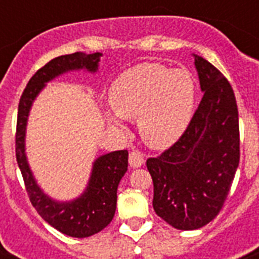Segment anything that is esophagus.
<instances>
[{"label":"esophagus","mask_w":259,"mask_h":259,"mask_svg":"<svg viewBox=\"0 0 259 259\" xmlns=\"http://www.w3.org/2000/svg\"><path fill=\"white\" fill-rule=\"evenodd\" d=\"M144 154L140 152V150H133V152H130L129 154V164L130 166H133V168H138V166H141L144 164Z\"/></svg>","instance_id":"34e87169"}]
</instances>
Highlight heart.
I'll use <instances>...</instances> for the list:
<instances>
[{"instance_id": "obj_1", "label": "heart", "mask_w": 259, "mask_h": 259, "mask_svg": "<svg viewBox=\"0 0 259 259\" xmlns=\"http://www.w3.org/2000/svg\"><path fill=\"white\" fill-rule=\"evenodd\" d=\"M196 86L184 68L170 70L158 63H141L117 78L110 102L123 118H137L142 140L154 149H165L188 129L195 110ZM122 127L121 118H110Z\"/></svg>"}]
</instances>
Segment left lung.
<instances>
[{
    "instance_id": "left-lung-1",
    "label": "left lung",
    "mask_w": 259,
    "mask_h": 259,
    "mask_svg": "<svg viewBox=\"0 0 259 259\" xmlns=\"http://www.w3.org/2000/svg\"><path fill=\"white\" fill-rule=\"evenodd\" d=\"M193 56L200 105L180 140L146 160L154 211L177 230L200 229L221 212L241 157L233 87L208 60Z\"/></svg>"
}]
</instances>
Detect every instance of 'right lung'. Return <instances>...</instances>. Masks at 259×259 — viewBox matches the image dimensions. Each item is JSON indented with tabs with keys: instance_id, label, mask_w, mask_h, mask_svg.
<instances>
[{
	"instance_id": "right-lung-1",
	"label": "right lung",
	"mask_w": 259,
	"mask_h": 259,
	"mask_svg": "<svg viewBox=\"0 0 259 259\" xmlns=\"http://www.w3.org/2000/svg\"><path fill=\"white\" fill-rule=\"evenodd\" d=\"M99 52L84 55L75 52L52 59L29 79L17 113L16 127V158L21 170L25 189L34 209L44 221L68 237L86 238L99 233L113 221L117 208V188L127 170V150H117L101 156L94 162L89 187L82 196L70 203H59L42 193L38 188L25 157V127L32 102L47 82L71 70H98Z\"/></svg>"
}]
</instances>
